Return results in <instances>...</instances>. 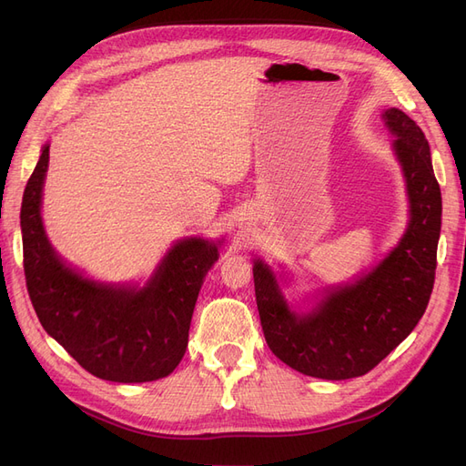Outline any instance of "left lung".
<instances>
[{
  "mask_svg": "<svg viewBox=\"0 0 466 466\" xmlns=\"http://www.w3.org/2000/svg\"><path fill=\"white\" fill-rule=\"evenodd\" d=\"M406 178L410 223L389 255L354 284L324 289L309 313H295L274 272L255 260V293L272 354L309 377H361L383 361L426 313L441 231V190L420 126L399 108L383 112Z\"/></svg>",
  "mask_w": 466,
  "mask_h": 466,
  "instance_id": "left-lung-1",
  "label": "left lung"
}]
</instances>
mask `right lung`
Listing matches in <instances>:
<instances>
[{"label":"right lung","instance_id":"obj_1","mask_svg":"<svg viewBox=\"0 0 466 466\" xmlns=\"http://www.w3.org/2000/svg\"><path fill=\"white\" fill-rule=\"evenodd\" d=\"M40 151L21 206L26 289L40 324L98 379L146 383L173 373L187 351L194 305L219 243L182 238L144 288L83 278L56 255L45 233L40 204L50 144Z\"/></svg>","mask_w":466,"mask_h":466}]
</instances>
